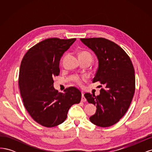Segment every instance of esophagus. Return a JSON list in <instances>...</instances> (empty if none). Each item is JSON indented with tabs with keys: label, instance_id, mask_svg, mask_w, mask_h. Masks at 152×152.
I'll return each mask as SVG.
<instances>
[{
	"label": "esophagus",
	"instance_id": "obj_1",
	"mask_svg": "<svg viewBox=\"0 0 152 152\" xmlns=\"http://www.w3.org/2000/svg\"><path fill=\"white\" fill-rule=\"evenodd\" d=\"M81 101H82V102H85L86 101V98L84 97V93H82V99H81Z\"/></svg>",
	"mask_w": 152,
	"mask_h": 152
}]
</instances>
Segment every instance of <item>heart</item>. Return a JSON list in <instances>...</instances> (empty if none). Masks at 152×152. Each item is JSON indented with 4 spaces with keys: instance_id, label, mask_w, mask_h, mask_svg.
<instances>
[{
    "instance_id": "1",
    "label": "heart",
    "mask_w": 152,
    "mask_h": 152,
    "mask_svg": "<svg viewBox=\"0 0 152 152\" xmlns=\"http://www.w3.org/2000/svg\"><path fill=\"white\" fill-rule=\"evenodd\" d=\"M79 57H86V58H91L92 60H93V55H92L90 53L87 52V51H82L79 53ZM75 82L77 84H79L80 86H81L83 83V82L86 80V79L84 77L83 78H80L79 77H76L74 79Z\"/></svg>"
}]
</instances>
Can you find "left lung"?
<instances>
[{
	"instance_id": "1",
	"label": "left lung",
	"mask_w": 152,
	"mask_h": 152,
	"mask_svg": "<svg viewBox=\"0 0 152 152\" xmlns=\"http://www.w3.org/2000/svg\"><path fill=\"white\" fill-rule=\"evenodd\" d=\"M94 52L99 66L93 82H99L104 87L100 94H84L89 103L96 106L90 121L94 125L107 127L117 123L129 108L135 91L134 69L129 56L117 44L108 39H80Z\"/></svg>"
}]
</instances>
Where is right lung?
Wrapping results in <instances>:
<instances>
[{
  "instance_id": "obj_1",
  "label": "right lung",
  "mask_w": 152,
  "mask_h": 152,
  "mask_svg": "<svg viewBox=\"0 0 152 152\" xmlns=\"http://www.w3.org/2000/svg\"><path fill=\"white\" fill-rule=\"evenodd\" d=\"M75 40L45 39L31 47L21 61L19 87L23 102L31 118L42 126L62 124L68 110L81 100V92L75 87H68L64 93L53 87V78L60 72L61 57Z\"/></svg>"
}]
</instances>
